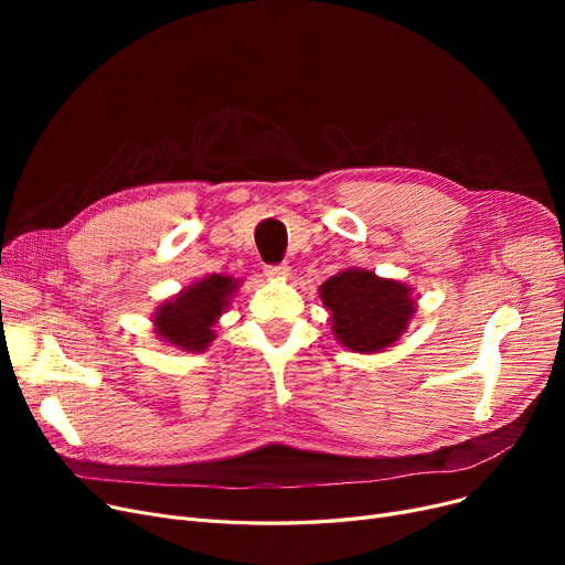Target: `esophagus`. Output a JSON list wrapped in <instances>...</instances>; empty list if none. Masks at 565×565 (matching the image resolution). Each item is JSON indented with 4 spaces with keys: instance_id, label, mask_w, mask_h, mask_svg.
I'll return each instance as SVG.
<instances>
[{
    "instance_id": "1",
    "label": "esophagus",
    "mask_w": 565,
    "mask_h": 565,
    "mask_svg": "<svg viewBox=\"0 0 565 565\" xmlns=\"http://www.w3.org/2000/svg\"><path fill=\"white\" fill-rule=\"evenodd\" d=\"M265 275L270 279H286L290 275V267L286 263L279 265H265Z\"/></svg>"
}]
</instances>
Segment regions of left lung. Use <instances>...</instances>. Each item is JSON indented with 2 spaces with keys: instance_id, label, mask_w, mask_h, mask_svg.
I'll list each match as a JSON object with an SVG mask.
<instances>
[{
  "instance_id": "left-lung-1",
  "label": "left lung",
  "mask_w": 565,
  "mask_h": 565,
  "mask_svg": "<svg viewBox=\"0 0 565 565\" xmlns=\"http://www.w3.org/2000/svg\"><path fill=\"white\" fill-rule=\"evenodd\" d=\"M320 298L332 313L334 339L352 352L369 354L394 345L414 316L409 286L362 267L330 277L320 286Z\"/></svg>"
}]
</instances>
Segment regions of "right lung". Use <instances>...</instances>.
Wrapping results in <instances>:
<instances>
[{
  "label": "right lung",
  "instance_id": "right-lung-1",
  "mask_svg": "<svg viewBox=\"0 0 565 565\" xmlns=\"http://www.w3.org/2000/svg\"><path fill=\"white\" fill-rule=\"evenodd\" d=\"M237 281L226 275H211L188 288L175 298L162 302L153 316L156 334L188 352H201L215 339V322L228 307Z\"/></svg>",
  "mask_w": 565,
  "mask_h": 565
}]
</instances>
